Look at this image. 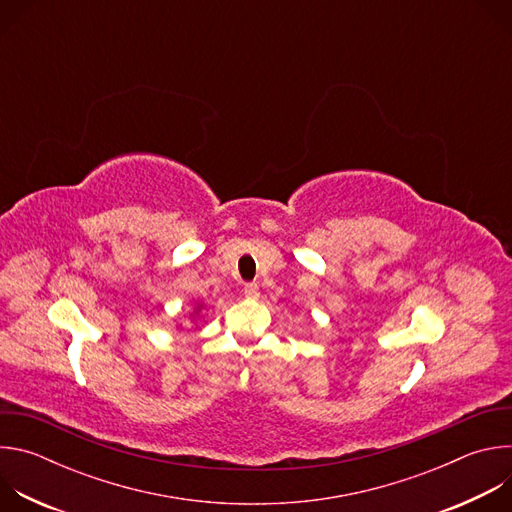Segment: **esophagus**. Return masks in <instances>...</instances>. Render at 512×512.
I'll return each instance as SVG.
<instances>
[{"instance_id":"34e87169","label":"esophagus","mask_w":512,"mask_h":512,"mask_svg":"<svg viewBox=\"0 0 512 512\" xmlns=\"http://www.w3.org/2000/svg\"><path fill=\"white\" fill-rule=\"evenodd\" d=\"M243 291H245L247 298H259V285L257 283H247L243 287Z\"/></svg>"}]
</instances>
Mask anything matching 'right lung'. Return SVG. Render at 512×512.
I'll use <instances>...</instances> for the list:
<instances>
[{
	"label": "right lung",
	"mask_w": 512,
	"mask_h": 512,
	"mask_svg": "<svg viewBox=\"0 0 512 512\" xmlns=\"http://www.w3.org/2000/svg\"><path fill=\"white\" fill-rule=\"evenodd\" d=\"M202 308H204V304H202V302H196V304H194V308H192V312H190V318H192L190 322H192L194 326H196V316L200 314V310H202Z\"/></svg>",
	"instance_id": "obj_1"
}]
</instances>
